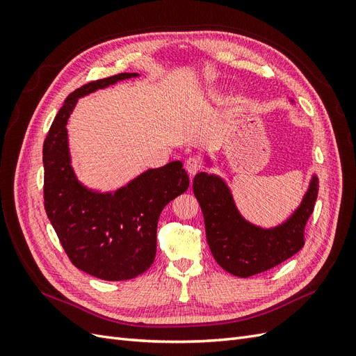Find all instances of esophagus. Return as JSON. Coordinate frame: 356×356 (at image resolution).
Wrapping results in <instances>:
<instances>
[{
    "label": "esophagus",
    "instance_id": "34e87169",
    "mask_svg": "<svg viewBox=\"0 0 356 356\" xmlns=\"http://www.w3.org/2000/svg\"><path fill=\"white\" fill-rule=\"evenodd\" d=\"M200 169H202V161L197 157H188L186 160V170L188 172L190 177L196 175Z\"/></svg>",
    "mask_w": 356,
    "mask_h": 356
}]
</instances>
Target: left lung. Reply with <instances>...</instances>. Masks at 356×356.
<instances>
[{"instance_id": "8db88e82", "label": "left lung", "mask_w": 356, "mask_h": 356, "mask_svg": "<svg viewBox=\"0 0 356 356\" xmlns=\"http://www.w3.org/2000/svg\"><path fill=\"white\" fill-rule=\"evenodd\" d=\"M291 104L294 101L288 98ZM204 163L212 165L207 154ZM319 179L312 174L298 207L273 227H261L246 220L234 202L232 188L217 174L199 172L193 191L200 204L209 250L225 272L250 277L284 263L305 245V225L314 212Z\"/></svg>"}]
</instances>
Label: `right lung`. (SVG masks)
<instances>
[{"instance_id":"right-lung-1","label":"right lung","mask_w":356,"mask_h":356,"mask_svg":"<svg viewBox=\"0 0 356 356\" xmlns=\"http://www.w3.org/2000/svg\"><path fill=\"white\" fill-rule=\"evenodd\" d=\"M135 77L138 72H122L74 90L42 145L47 217L71 263L102 281H127L148 270L156 257L160 212L188 188L179 160L147 169L114 191L90 188L75 174L67 131L75 105L96 90Z\"/></svg>"}]
</instances>
